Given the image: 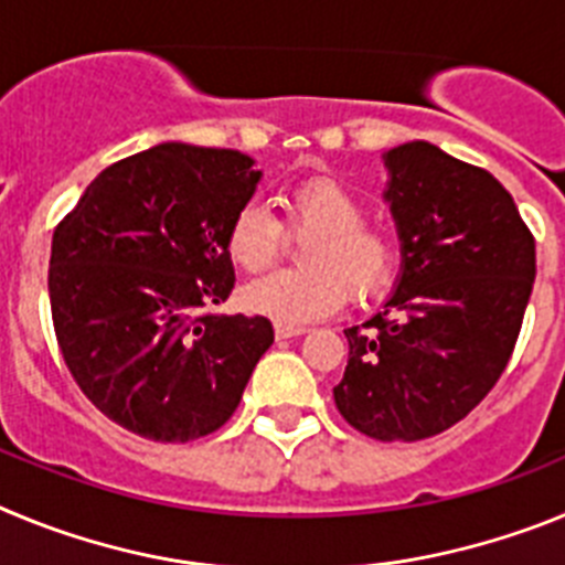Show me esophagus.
Listing matches in <instances>:
<instances>
[{"instance_id":"obj_1","label":"esophagus","mask_w":565,"mask_h":565,"mask_svg":"<svg viewBox=\"0 0 565 565\" xmlns=\"http://www.w3.org/2000/svg\"><path fill=\"white\" fill-rule=\"evenodd\" d=\"M274 333H277V339H291V337H302V333H306V328L288 326V322H277V326H274Z\"/></svg>"}]
</instances>
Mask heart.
Instances as JSON below:
<instances>
[{
  "label": "heart",
  "instance_id": "1",
  "mask_svg": "<svg viewBox=\"0 0 565 565\" xmlns=\"http://www.w3.org/2000/svg\"><path fill=\"white\" fill-rule=\"evenodd\" d=\"M279 221L259 203L239 206L228 223L226 254L239 271L271 268L286 232L308 237L299 271H279L243 288V306L279 322H311L353 299L376 297L391 286L398 263L396 234L364 221V203L333 178H311L279 194Z\"/></svg>",
  "mask_w": 565,
  "mask_h": 565
}]
</instances>
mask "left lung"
<instances>
[{"label": "left lung", "mask_w": 565, "mask_h": 565, "mask_svg": "<svg viewBox=\"0 0 565 565\" xmlns=\"http://www.w3.org/2000/svg\"><path fill=\"white\" fill-rule=\"evenodd\" d=\"M402 239L396 294L344 331L342 418L376 441H422L483 402L515 351L535 282V237L481 167L427 141L384 154Z\"/></svg>", "instance_id": "8db88e82"}]
</instances>
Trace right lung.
I'll return each instance as SVG.
<instances>
[{"label": "right lung", "mask_w": 565, "mask_h": 565, "mask_svg": "<svg viewBox=\"0 0 565 565\" xmlns=\"http://www.w3.org/2000/svg\"><path fill=\"white\" fill-rule=\"evenodd\" d=\"M252 163L161 143L104 169L53 232L58 351L84 396L135 436L221 430L271 348L266 317L212 311L234 288L226 232L257 189Z\"/></svg>", "instance_id": "right-lung-1"}]
</instances>
